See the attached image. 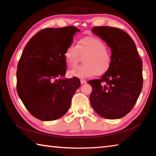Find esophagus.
Masks as SVG:
<instances>
[{
  "instance_id": "obj_1",
  "label": "esophagus",
  "mask_w": 156,
  "mask_h": 156,
  "mask_svg": "<svg viewBox=\"0 0 156 156\" xmlns=\"http://www.w3.org/2000/svg\"><path fill=\"white\" fill-rule=\"evenodd\" d=\"M87 83L86 80H84V79H80V83L81 84H84V83Z\"/></svg>"
}]
</instances>
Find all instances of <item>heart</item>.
Returning a JSON list of instances; mask_svg holds the SVG:
<instances>
[{
  "label": "heart",
  "instance_id": "1",
  "mask_svg": "<svg viewBox=\"0 0 156 156\" xmlns=\"http://www.w3.org/2000/svg\"><path fill=\"white\" fill-rule=\"evenodd\" d=\"M64 57L69 67H75L83 57V64L69 72V75L72 77L80 78L104 74L109 69L112 63V53L106 44L94 36L80 39L76 45L69 44L65 51Z\"/></svg>",
  "mask_w": 156,
  "mask_h": 156
}]
</instances>
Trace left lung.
<instances>
[{
  "instance_id": "obj_1",
  "label": "left lung",
  "mask_w": 156,
  "mask_h": 156,
  "mask_svg": "<svg viewBox=\"0 0 156 156\" xmlns=\"http://www.w3.org/2000/svg\"><path fill=\"white\" fill-rule=\"evenodd\" d=\"M92 31L112 49V63L100 79L88 81L92 87L90 102L98 114L118 119L133 109L143 85L142 62L135 43L125 31L100 26Z\"/></svg>"
}]
</instances>
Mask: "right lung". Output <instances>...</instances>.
<instances>
[{
  "label": "right lung",
  "instance_id": "1",
  "mask_svg": "<svg viewBox=\"0 0 156 156\" xmlns=\"http://www.w3.org/2000/svg\"><path fill=\"white\" fill-rule=\"evenodd\" d=\"M75 27L47 28L35 34L25 47L17 66L16 90L31 115L38 119H59L70 107L78 78L62 79L66 74L64 57L73 41Z\"/></svg>",
  "mask_w": 156,
  "mask_h": 156
}]
</instances>
